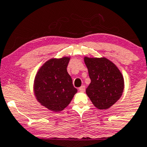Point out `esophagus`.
<instances>
[{
  "instance_id": "34e87169",
  "label": "esophagus",
  "mask_w": 147,
  "mask_h": 147,
  "mask_svg": "<svg viewBox=\"0 0 147 147\" xmlns=\"http://www.w3.org/2000/svg\"><path fill=\"white\" fill-rule=\"evenodd\" d=\"M78 89H79V91H81V92H84V91H85V89H86V86H85L83 85V86H81Z\"/></svg>"
}]
</instances>
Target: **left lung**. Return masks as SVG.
Returning a JSON list of instances; mask_svg holds the SVG:
<instances>
[{
	"label": "left lung",
	"mask_w": 147,
	"mask_h": 147,
	"mask_svg": "<svg viewBox=\"0 0 147 147\" xmlns=\"http://www.w3.org/2000/svg\"><path fill=\"white\" fill-rule=\"evenodd\" d=\"M91 83L86 90L92 104L98 109H108L123 94V77L119 69L107 58L84 57Z\"/></svg>",
	"instance_id": "left-lung-1"
}]
</instances>
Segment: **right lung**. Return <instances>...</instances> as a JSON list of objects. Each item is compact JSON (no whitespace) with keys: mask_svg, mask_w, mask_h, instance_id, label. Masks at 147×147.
I'll return each mask as SVG.
<instances>
[{"mask_svg":"<svg viewBox=\"0 0 147 147\" xmlns=\"http://www.w3.org/2000/svg\"><path fill=\"white\" fill-rule=\"evenodd\" d=\"M70 57L51 59L38 69L33 84L37 101L42 106L55 112L64 109L77 92L68 74Z\"/></svg>","mask_w":147,"mask_h":147,"instance_id":"obj_1","label":"right lung"}]
</instances>
